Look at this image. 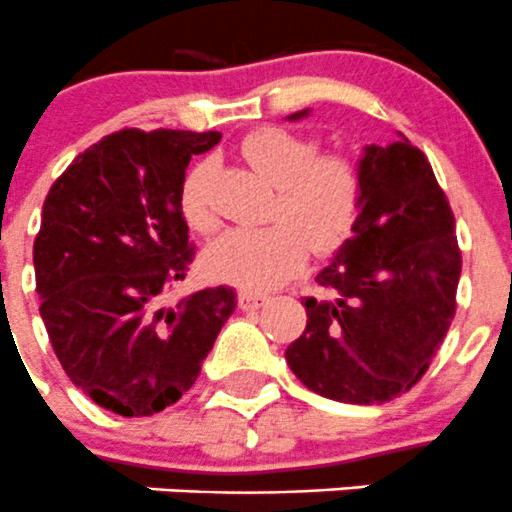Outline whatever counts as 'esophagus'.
I'll use <instances>...</instances> for the list:
<instances>
[{"label":"esophagus","instance_id":"obj_1","mask_svg":"<svg viewBox=\"0 0 512 512\" xmlns=\"http://www.w3.org/2000/svg\"><path fill=\"white\" fill-rule=\"evenodd\" d=\"M267 292H257V290H242L240 295H237V302H240L242 310H255V307L265 305L267 300Z\"/></svg>","mask_w":512,"mask_h":512}]
</instances>
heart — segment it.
Returning a JSON list of instances; mask_svg holds the SVG:
<instances>
[{"instance_id":"b5f03b06","label":"heart","mask_w":512,"mask_h":512,"mask_svg":"<svg viewBox=\"0 0 512 512\" xmlns=\"http://www.w3.org/2000/svg\"><path fill=\"white\" fill-rule=\"evenodd\" d=\"M252 170L277 185V222L257 230H230L202 255V270L212 280L240 287L282 285L307 260V252L330 255L350 237L362 205V177L352 160L320 155L315 137L285 127H262L240 145ZM210 165L200 162L180 187V215L195 232H212L217 215L207 197Z\"/></svg>"}]
</instances>
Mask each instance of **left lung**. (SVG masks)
<instances>
[{"label":"left lung","instance_id":"obj_1","mask_svg":"<svg viewBox=\"0 0 512 512\" xmlns=\"http://www.w3.org/2000/svg\"><path fill=\"white\" fill-rule=\"evenodd\" d=\"M360 177L352 237L315 277L320 295L305 297L307 327L285 357L312 393L380 405L418 385L443 345L463 255L448 197L405 137L367 147Z\"/></svg>","mask_w":512,"mask_h":512}]
</instances>
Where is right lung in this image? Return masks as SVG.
Listing matches in <instances>:
<instances>
[{
    "label": "right lung",
    "mask_w": 512,
    "mask_h": 512,
    "mask_svg": "<svg viewBox=\"0 0 512 512\" xmlns=\"http://www.w3.org/2000/svg\"><path fill=\"white\" fill-rule=\"evenodd\" d=\"M220 137L119 130L74 157L44 200L39 315L69 380L124 418L177 403L235 312L225 285L165 302L195 260L180 215L185 170Z\"/></svg>",
    "instance_id": "1"
}]
</instances>
